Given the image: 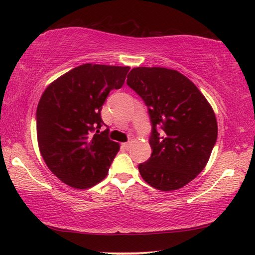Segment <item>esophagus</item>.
Wrapping results in <instances>:
<instances>
[{
  "mask_svg": "<svg viewBox=\"0 0 255 255\" xmlns=\"http://www.w3.org/2000/svg\"><path fill=\"white\" fill-rule=\"evenodd\" d=\"M123 147L126 148V149H129V147H130V141H127V143H124V144H123Z\"/></svg>",
  "mask_w": 255,
  "mask_h": 255,
  "instance_id": "1",
  "label": "esophagus"
}]
</instances>
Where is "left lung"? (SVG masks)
<instances>
[{"label":"left lung","instance_id":"left-lung-1","mask_svg":"<svg viewBox=\"0 0 255 255\" xmlns=\"http://www.w3.org/2000/svg\"><path fill=\"white\" fill-rule=\"evenodd\" d=\"M127 84L147 107L150 157L138 165L146 182L162 191L184 187L205 169L217 140L213 108L178 71L136 67Z\"/></svg>","mask_w":255,"mask_h":255}]
</instances>
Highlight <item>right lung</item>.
<instances>
[{
    "mask_svg": "<svg viewBox=\"0 0 255 255\" xmlns=\"http://www.w3.org/2000/svg\"><path fill=\"white\" fill-rule=\"evenodd\" d=\"M128 66L84 64L58 77L38 103L37 137L42 158L64 183L91 188L106 178L119 144L111 140L102 106L125 83Z\"/></svg>",
    "mask_w": 255,
    "mask_h": 255,
    "instance_id": "obj_1",
    "label": "right lung"
}]
</instances>
